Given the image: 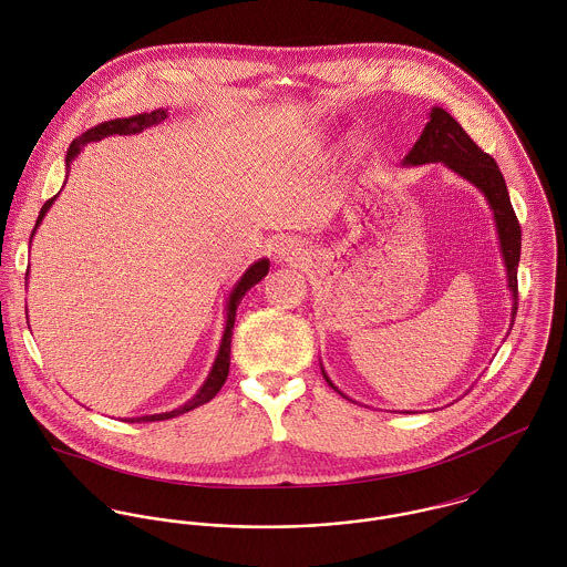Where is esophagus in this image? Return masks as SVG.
I'll use <instances>...</instances> for the list:
<instances>
[{
	"mask_svg": "<svg viewBox=\"0 0 567 567\" xmlns=\"http://www.w3.org/2000/svg\"><path fill=\"white\" fill-rule=\"evenodd\" d=\"M303 248H301V244L297 243V240H292V238H284L281 243L275 244V257H277V261H301V257H303Z\"/></svg>",
	"mask_w": 567,
	"mask_h": 567,
	"instance_id": "obj_1",
	"label": "esophagus"
}]
</instances>
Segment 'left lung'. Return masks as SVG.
<instances>
[{
	"label": "left lung",
	"instance_id": "1",
	"mask_svg": "<svg viewBox=\"0 0 567 567\" xmlns=\"http://www.w3.org/2000/svg\"><path fill=\"white\" fill-rule=\"evenodd\" d=\"M427 117L430 120L421 131V137L414 142L412 151L405 155L402 165L412 167L423 163H443L485 194L486 203L493 212L499 252L506 266V281L513 297V310H511V327H513L515 315H517V264H519V250H522V229L513 212L504 176L497 163L493 162V157H488L485 151L476 146V142L463 131V126L445 109L432 106ZM323 378L331 389H336L333 382L327 378L324 369ZM340 395L347 398L344 393Z\"/></svg>",
	"mask_w": 567,
	"mask_h": 567
}]
</instances>
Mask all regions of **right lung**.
<instances>
[{"label": "right lung", "instance_id": "right-lung-1", "mask_svg": "<svg viewBox=\"0 0 567 567\" xmlns=\"http://www.w3.org/2000/svg\"><path fill=\"white\" fill-rule=\"evenodd\" d=\"M167 120V109H157V111H151V113H140V115H131V117H117V120H109V122H102L93 128H89L84 135H81L79 140L72 142V146L68 148V155H65V167L70 172L74 159L81 155L82 148L89 144V142H100L104 137H111V135H137L142 133L144 128H151V126H157ZM68 181V176H65ZM59 196V194H56ZM54 198L45 200V205L41 207V214L37 218V225L32 229V236H30V243L39 229V225L43 223L45 214L50 212V207L54 205ZM268 268H270V261L266 257L257 259L255 264H250L246 270H244L243 277L238 279V284L234 286L229 299H227V308H225V331H223V340H220V347H218V353H216V360L212 364V371L207 375V380L203 382V386L196 391V395L192 400H187L185 404L169 410V412H159V414H144V416H131V419H124L128 423H146V421H165V419H172V416H178L183 412H189L198 405L207 404L212 402L218 391L223 389V384L227 382V375H229V364H231V336H234V324H236V310L243 301L244 295L255 286L259 284L266 275H268ZM28 277V275H25Z\"/></svg>", "mask_w": 567, "mask_h": 567}]
</instances>
